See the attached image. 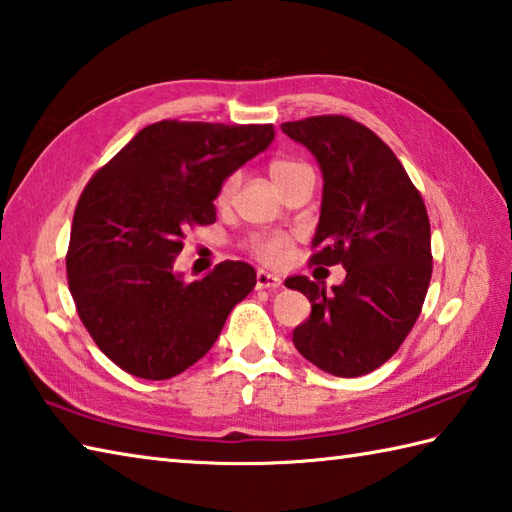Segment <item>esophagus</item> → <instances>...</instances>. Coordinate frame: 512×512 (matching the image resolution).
<instances>
[{
  "label": "esophagus",
  "instance_id": "1",
  "mask_svg": "<svg viewBox=\"0 0 512 512\" xmlns=\"http://www.w3.org/2000/svg\"><path fill=\"white\" fill-rule=\"evenodd\" d=\"M255 286L259 290H262V288H279V286H282V277L273 275V273H266V270H257Z\"/></svg>",
  "mask_w": 512,
  "mask_h": 512
}]
</instances>
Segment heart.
<instances>
[{
  "mask_svg": "<svg viewBox=\"0 0 512 512\" xmlns=\"http://www.w3.org/2000/svg\"><path fill=\"white\" fill-rule=\"evenodd\" d=\"M306 170H310L306 164L297 162V159H290V157H277L268 164V175L279 190H284L297 175L306 173ZM235 188H237V177L235 175L226 177L224 184L219 186L217 204H226L228 199L233 197ZM290 248H293V235L279 233V230H273V233H255L246 239L248 253L255 259H259V262L270 264V266L282 264L288 257Z\"/></svg>",
  "mask_w": 512,
  "mask_h": 512,
  "instance_id": "obj_1",
  "label": "heart"
}]
</instances>
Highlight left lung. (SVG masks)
I'll return each mask as SVG.
<instances>
[{
  "mask_svg": "<svg viewBox=\"0 0 512 512\" xmlns=\"http://www.w3.org/2000/svg\"><path fill=\"white\" fill-rule=\"evenodd\" d=\"M317 157L324 175L315 266L346 268L342 286L286 279L310 302L293 344L335 377H362L393 357L413 330L433 275L426 204L402 162L364 124L344 115L284 122Z\"/></svg>",
  "mask_w": 512,
  "mask_h": 512,
  "instance_id": "1",
  "label": "left lung"
}]
</instances>
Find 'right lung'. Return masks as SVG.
Returning <instances> with one entry per match:
<instances>
[{"mask_svg": "<svg viewBox=\"0 0 512 512\" xmlns=\"http://www.w3.org/2000/svg\"><path fill=\"white\" fill-rule=\"evenodd\" d=\"M273 124H150L90 177L75 206L66 277L77 315L126 373L159 382L202 359L255 286L246 262L173 273L184 233L215 222L224 179L273 142Z\"/></svg>", "mask_w": 512, "mask_h": 512, "instance_id": "obj_1", "label": "right lung"}]
</instances>
